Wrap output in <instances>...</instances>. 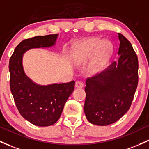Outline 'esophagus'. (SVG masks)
Returning <instances> with one entry per match:
<instances>
[{
  "mask_svg": "<svg viewBox=\"0 0 149 149\" xmlns=\"http://www.w3.org/2000/svg\"><path fill=\"white\" fill-rule=\"evenodd\" d=\"M75 87L76 88H82L83 87V83L81 81H76L75 83Z\"/></svg>",
  "mask_w": 149,
  "mask_h": 149,
  "instance_id": "obj_1",
  "label": "esophagus"
}]
</instances>
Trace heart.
I'll return each instance as SVG.
<instances>
[{
  "label": "heart",
  "mask_w": 149,
  "mask_h": 149,
  "mask_svg": "<svg viewBox=\"0 0 149 149\" xmlns=\"http://www.w3.org/2000/svg\"><path fill=\"white\" fill-rule=\"evenodd\" d=\"M114 46L108 40L93 37L77 42L71 47L70 59L75 65H81L92 59L91 69L98 72L103 69L112 57Z\"/></svg>",
  "instance_id": "obj_1"
}]
</instances>
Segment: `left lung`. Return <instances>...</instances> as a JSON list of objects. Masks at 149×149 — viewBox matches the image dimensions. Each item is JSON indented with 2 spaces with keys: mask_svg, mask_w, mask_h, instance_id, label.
<instances>
[{
  "mask_svg": "<svg viewBox=\"0 0 149 149\" xmlns=\"http://www.w3.org/2000/svg\"><path fill=\"white\" fill-rule=\"evenodd\" d=\"M118 61L86 81L84 112L93 125L107 126L130 109L138 85V58L128 40L118 33Z\"/></svg>",
  "mask_w": 149,
  "mask_h": 149,
  "instance_id": "8db88e82",
  "label": "left lung"
}]
</instances>
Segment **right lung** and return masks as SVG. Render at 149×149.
<instances>
[{"instance_id": "obj_1", "label": "right lung", "mask_w": 149, "mask_h": 149, "mask_svg": "<svg viewBox=\"0 0 149 149\" xmlns=\"http://www.w3.org/2000/svg\"><path fill=\"white\" fill-rule=\"evenodd\" d=\"M58 37V35H49L26 39L16 47L10 58V87L17 108L26 120L39 127H48L58 120L74 91L75 81L48 85L34 82L24 71L23 55L32 49L54 47Z\"/></svg>"}]
</instances>
